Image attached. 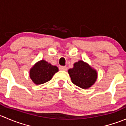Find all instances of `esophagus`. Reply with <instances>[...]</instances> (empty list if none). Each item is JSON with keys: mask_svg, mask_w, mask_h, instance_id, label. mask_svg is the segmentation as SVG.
<instances>
[{"mask_svg": "<svg viewBox=\"0 0 126 126\" xmlns=\"http://www.w3.org/2000/svg\"><path fill=\"white\" fill-rule=\"evenodd\" d=\"M60 69L62 71H66L67 68L66 66H62L60 67Z\"/></svg>", "mask_w": 126, "mask_h": 126, "instance_id": "1", "label": "esophagus"}]
</instances>
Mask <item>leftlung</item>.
I'll list each match as a JSON object with an SVG mask.
<instances>
[{
  "label": "left lung",
  "mask_w": 126,
  "mask_h": 126,
  "mask_svg": "<svg viewBox=\"0 0 126 126\" xmlns=\"http://www.w3.org/2000/svg\"><path fill=\"white\" fill-rule=\"evenodd\" d=\"M68 73L72 83L83 89L93 85L97 78V71L82 60L74 63V67L68 69Z\"/></svg>",
  "instance_id": "left-lung-1"
}]
</instances>
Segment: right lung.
<instances>
[{
	"label": "right lung",
	"mask_w": 126,
	"mask_h": 126,
	"mask_svg": "<svg viewBox=\"0 0 126 126\" xmlns=\"http://www.w3.org/2000/svg\"><path fill=\"white\" fill-rule=\"evenodd\" d=\"M58 71V67L41 60L36 62L30 69L29 76L35 84L40 85L50 80Z\"/></svg>",
	"instance_id": "add662e5"
}]
</instances>
